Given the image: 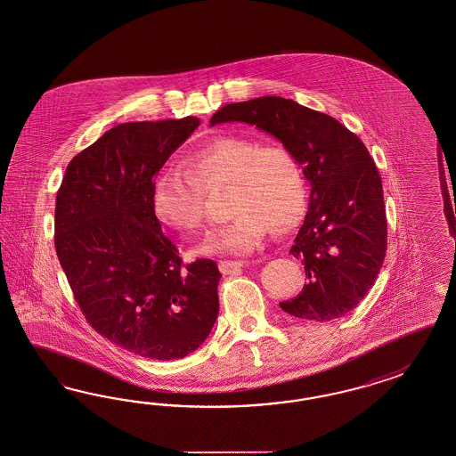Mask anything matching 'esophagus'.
I'll return each instance as SVG.
<instances>
[{"instance_id":"1","label":"esophagus","mask_w":456,"mask_h":456,"mask_svg":"<svg viewBox=\"0 0 456 456\" xmlns=\"http://www.w3.org/2000/svg\"><path fill=\"white\" fill-rule=\"evenodd\" d=\"M219 266L224 274H234L242 269L244 261H220Z\"/></svg>"}]
</instances>
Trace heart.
Here are the masks:
<instances>
[{
	"mask_svg": "<svg viewBox=\"0 0 456 456\" xmlns=\"http://www.w3.org/2000/svg\"><path fill=\"white\" fill-rule=\"evenodd\" d=\"M187 175L176 168L158 172L151 183V208L175 231L193 232L204 225V197L225 189L229 222L200 246V252L246 254L267 231H295L308 210V185L297 155L284 144H261L222 136L185 158Z\"/></svg>",
	"mask_w": 456,
	"mask_h": 456,
	"instance_id": "b5f03b06",
	"label": "heart"
}]
</instances>
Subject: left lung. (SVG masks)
Segmentation results:
<instances>
[{
	"instance_id": "1",
	"label": "left lung",
	"mask_w": 456,
	"mask_h": 456,
	"mask_svg": "<svg viewBox=\"0 0 456 456\" xmlns=\"http://www.w3.org/2000/svg\"><path fill=\"white\" fill-rule=\"evenodd\" d=\"M246 123L273 134L298 158L312 185L310 207L291 254L308 283L280 303L305 322L354 310L374 286L387 249L382 182L357 134L335 118L278 95L220 108L210 126Z\"/></svg>"
}]
</instances>
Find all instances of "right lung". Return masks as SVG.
<instances>
[{
    "mask_svg": "<svg viewBox=\"0 0 456 456\" xmlns=\"http://www.w3.org/2000/svg\"><path fill=\"white\" fill-rule=\"evenodd\" d=\"M199 118L123 123L67 165L55 200V251L89 325L155 359H183L219 314L222 274L189 266L151 208L153 178L199 127Z\"/></svg>",
    "mask_w": 456,
    "mask_h": 456,
    "instance_id": "right-lung-1",
    "label": "right lung"
}]
</instances>
